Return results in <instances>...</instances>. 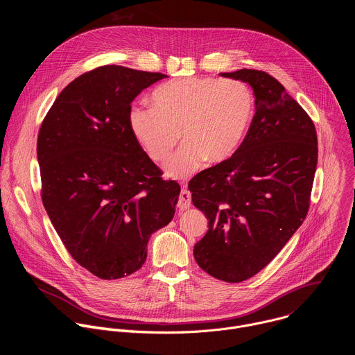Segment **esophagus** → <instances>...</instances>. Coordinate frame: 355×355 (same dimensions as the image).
<instances>
[{
  "mask_svg": "<svg viewBox=\"0 0 355 355\" xmlns=\"http://www.w3.org/2000/svg\"><path fill=\"white\" fill-rule=\"evenodd\" d=\"M191 205H192L191 195H189V192H188L185 188H182V191H181V193H180V196H178L177 209H178L180 212H181V211H187V209L191 208Z\"/></svg>",
  "mask_w": 355,
  "mask_h": 355,
  "instance_id": "34e87169",
  "label": "esophagus"
}]
</instances>
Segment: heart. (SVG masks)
<instances>
[{
  "mask_svg": "<svg viewBox=\"0 0 355 355\" xmlns=\"http://www.w3.org/2000/svg\"><path fill=\"white\" fill-rule=\"evenodd\" d=\"M153 107L133 105L132 135L157 164H166L182 133L184 147L168 164V174L187 177L202 163L219 164L241 147L256 115L251 87L240 80L177 78L151 94Z\"/></svg>",
  "mask_w": 355,
  "mask_h": 355,
  "instance_id": "b5f03b06",
  "label": "heart"
}]
</instances>
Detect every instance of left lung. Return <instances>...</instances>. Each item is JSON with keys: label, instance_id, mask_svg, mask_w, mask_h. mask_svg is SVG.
<instances>
[{"label": "left lung", "instance_id": "obj_1", "mask_svg": "<svg viewBox=\"0 0 355 355\" xmlns=\"http://www.w3.org/2000/svg\"><path fill=\"white\" fill-rule=\"evenodd\" d=\"M248 83L257 108L237 153L188 184L209 229L193 247L198 266L214 278L241 282L267 267L305 220L318 166L311 116L261 70L222 73Z\"/></svg>", "mask_w": 355, "mask_h": 355}]
</instances>
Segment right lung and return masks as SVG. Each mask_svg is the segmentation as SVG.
I'll return each mask as SVG.
<instances>
[{
    "label": "right lung",
    "instance_id": "add662e5",
    "mask_svg": "<svg viewBox=\"0 0 355 355\" xmlns=\"http://www.w3.org/2000/svg\"><path fill=\"white\" fill-rule=\"evenodd\" d=\"M167 77L108 64L71 81L37 136L43 207L76 263L101 279L136 272L181 187L164 180L129 128L132 101Z\"/></svg>",
    "mask_w": 355,
    "mask_h": 355
}]
</instances>
